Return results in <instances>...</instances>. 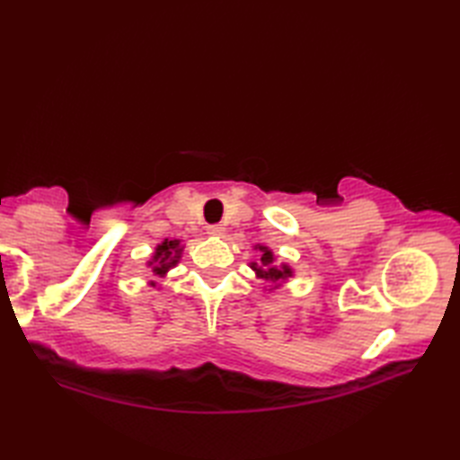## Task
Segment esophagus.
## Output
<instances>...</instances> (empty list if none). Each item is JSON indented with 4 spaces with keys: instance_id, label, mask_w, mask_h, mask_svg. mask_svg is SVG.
Wrapping results in <instances>:
<instances>
[{
    "instance_id": "obj_1",
    "label": "esophagus",
    "mask_w": 460,
    "mask_h": 460,
    "mask_svg": "<svg viewBox=\"0 0 460 460\" xmlns=\"http://www.w3.org/2000/svg\"><path fill=\"white\" fill-rule=\"evenodd\" d=\"M208 233H209L211 237H223L225 235V229L221 227V225H209Z\"/></svg>"
}]
</instances>
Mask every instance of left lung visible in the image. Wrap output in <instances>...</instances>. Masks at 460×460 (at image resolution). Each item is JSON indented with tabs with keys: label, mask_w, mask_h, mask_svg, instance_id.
<instances>
[{
	"label": "left lung",
	"mask_w": 460,
	"mask_h": 460,
	"mask_svg": "<svg viewBox=\"0 0 460 460\" xmlns=\"http://www.w3.org/2000/svg\"><path fill=\"white\" fill-rule=\"evenodd\" d=\"M255 249L261 251V262H251V269L257 272L259 279L279 282L292 277V269L288 265H280V267L275 265V255H272V251L269 247L257 245Z\"/></svg>",
	"instance_id": "obj_1"
}]
</instances>
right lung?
Here are the masks:
<instances>
[{
  "label": "right lung",
  "instance_id": "add662e5",
  "mask_svg": "<svg viewBox=\"0 0 460 460\" xmlns=\"http://www.w3.org/2000/svg\"><path fill=\"white\" fill-rule=\"evenodd\" d=\"M181 251H183V247H181L180 239H173V241L165 239L164 243H160L158 247H155L152 261H148V267H152V272L155 277H165V272L173 269L180 262ZM152 287H154V282H152Z\"/></svg>",
  "mask_w": 460,
  "mask_h": 460
}]
</instances>
